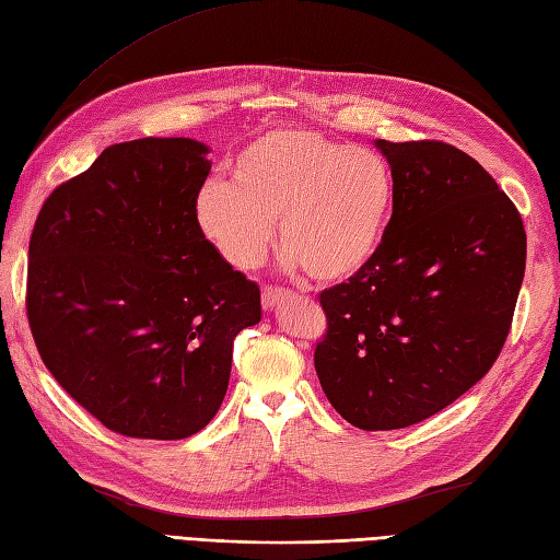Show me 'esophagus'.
<instances>
[{"label":"esophagus","mask_w":560,"mask_h":560,"mask_svg":"<svg viewBox=\"0 0 560 560\" xmlns=\"http://www.w3.org/2000/svg\"><path fill=\"white\" fill-rule=\"evenodd\" d=\"M289 300H293V293L291 291H283V289H271V285H267V289L262 291V307L267 312L277 310L279 305L289 303Z\"/></svg>","instance_id":"obj_1"}]
</instances>
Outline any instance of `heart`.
<instances>
[{
    "mask_svg": "<svg viewBox=\"0 0 560 560\" xmlns=\"http://www.w3.org/2000/svg\"><path fill=\"white\" fill-rule=\"evenodd\" d=\"M393 200V172L381 153L289 127L248 141L229 163V184L200 186L194 220L241 271L262 262L279 222L283 265L338 283L376 257Z\"/></svg>",
    "mask_w": 560,
    "mask_h": 560,
    "instance_id": "b5f03b06",
    "label": "heart"
}]
</instances>
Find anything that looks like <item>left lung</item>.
Listing matches in <instances>:
<instances>
[{
	"label": "left lung",
	"instance_id": "8db88e82",
	"mask_svg": "<svg viewBox=\"0 0 560 560\" xmlns=\"http://www.w3.org/2000/svg\"><path fill=\"white\" fill-rule=\"evenodd\" d=\"M393 218L360 275L322 293L314 369L362 430L419 423L472 388L501 352L525 275V229L490 172L442 141L376 139Z\"/></svg>",
	"mask_w": 560,
	"mask_h": 560
}]
</instances>
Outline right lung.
I'll list each match as a JSON object with an SVG mask.
<instances>
[{"mask_svg":"<svg viewBox=\"0 0 560 560\" xmlns=\"http://www.w3.org/2000/svg\"><path fill=\"white\" fill-rule=\"evenodd\" d=\"M210 149L189 137L113 143L42 206L27 319L61 388L127 438L182 440L218 413L234 338L260 289L198 232Z\"/></svg>","mask_w":560,"mask_h":560,"instance_id":"obj_1","label":"right lung"}]
</instances>
